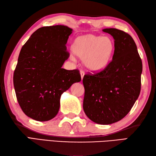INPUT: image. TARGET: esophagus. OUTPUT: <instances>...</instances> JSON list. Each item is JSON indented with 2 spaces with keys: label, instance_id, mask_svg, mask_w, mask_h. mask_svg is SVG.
<instances>
[{
  "label": "esophagus",
  "instance_id": "esophagus-1",
  "mask_svg": "<svg viewBox=\"0 0 156 156\" xmlns=\"http://www.w3.org/2000/svg\"><path fill=\"white\" fill-rule=\"evenodd\" d=\"M80 76H81V80H82V79L84 78V72L81 70L80 71Z\"/></svg>",
  "mask_w": 156,
  "mask_h": 156
}]
</instances>
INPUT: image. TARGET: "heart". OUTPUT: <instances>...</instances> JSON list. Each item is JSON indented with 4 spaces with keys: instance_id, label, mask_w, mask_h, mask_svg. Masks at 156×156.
<instances>
[{
    "instance_id": "1",
    "label": "heart",
    "mask_w": 156,
    "mask_h": 156,
    "mask_svg": "<svg viewBox=\"0 0 156 156\" xmlns=\"http://www.w3.org/2000/svg\"><path fill=\"white\" fill-rule=\"evenodd\" d=\"M72 51L82 59L85 68L97 74L105 71L112 60L115 51V43L108 37L94 34L78 36L73 41ZM72 59H74L71 56Z\"/></svg>"
}]
</instances>
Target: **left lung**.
<instances>
[{
    "label": "left lung",
    "instance_id": "obj_1",
    "mask_svg": "<svg viewBox=\"0 0 156 156\" xmlns=\"http://www.w3.org/2000/svg\"><path fill=\"white\" fill-rule=\"evenodd\" d=\"M114 39L112 60L105 71L83 78V108L97 124L109 125L124 118L141 90L142 62L134 40L115 28L102 29Z\"/></svg>",
    "mask_w": 156,
    "mask_h": 156
}]
</instances>
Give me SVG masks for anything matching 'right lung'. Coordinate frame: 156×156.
I'll return each mask as SVG.
<instances>
[{
  "instance_id": "obj_1",
  "label": "right lung",
  "mask_w": 156,
  "mask_h": 156,
  "mask_svg": "<svg viewBox=\"0 0 156 156\" xmlns=\"http://www.w3.org/2000/svg\"><path fill=\"white\" fill-rule=\"evenodd\" d=\"M72 33L65 25L41 27L20 51L13 75L16 97L23 112L35 121L54 118L61 95L81 80L78 69L62 68L69 58L66 44Z\"/></svg>"
}]
</instances>
